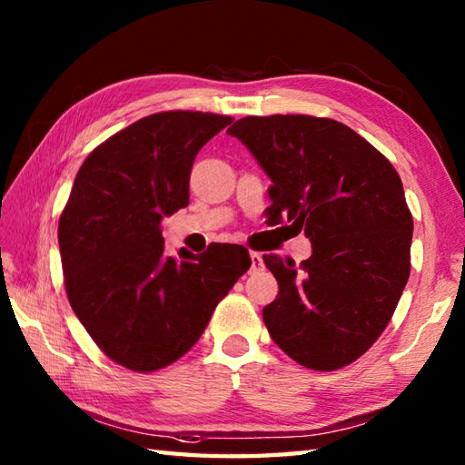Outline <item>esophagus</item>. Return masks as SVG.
<instances>
[{"label":"esophagus","mask_w":465,"mask_h":465,"mask_svg":"<svg viewBox=\"0 0 465 465\" xmlns=\"http://www.w3.org/2000/svg\"><path fill=\"white\" fill-rule=\"evenodd\" d=\"M250 260H252L250 272H260V270H263V258H262V253L252 252V253H250Z\"/></svg>","instance_id":"1"}]
</instances>
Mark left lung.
<instances>
[{
    "label": "left lung",
    "instance_id": "1",
    "mask_svg": "<svg viewBox=\"0 0 465 465\" xmlns=\"http://www.w3.org/2000/svg\"><path fill=\"white\" fill-rule=\"evenodd\" d=\"M238 137L272 180L270 222H290L312 255H263L280 292L272 340L310 370L358 360L391 320L410 278L413 220L398 172L361 135L312 115L243 117Z\"/></svg>",
    "mask_w": 465,
    "mask_h": 465
}]
</instances>
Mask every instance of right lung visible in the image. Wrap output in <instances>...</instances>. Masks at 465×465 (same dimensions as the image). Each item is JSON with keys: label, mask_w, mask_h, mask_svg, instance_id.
Segmentation results:
<instances>
[{"label": "right lung", "mask_w": 465, "mask_h": 465, "mask_svg": "<svg viewBox=\"0 0 465 465\" xmlns=\"http://www.w3.org/2000/svg\"><path fill=\"white\" fill-rule=\"evenodd\" d=\"M232 117L147 115L87 155L59 217L67 300L115 363L155 371L200 340L217 302L250 270L242 245L167 255L162 222L190 203L197 152Z\"/></svg>", "instance_id": "obj_1"}]
</instances>
